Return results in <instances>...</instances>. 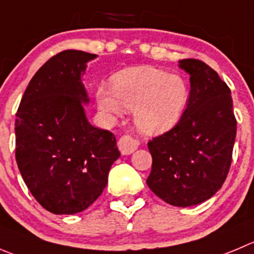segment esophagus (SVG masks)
Here are the masks:
<instances>
[{
	"label": "esophagus",
	"mask_w": 254,
	"mask_h": 254,
	"mask_svg": "<svg viewBox=\"0 0 254 254\" xmlns=\"http://www.w3.org/2000/svg\"><path fill=\"white\" fill-rule=\"evenodd\" d=\"M118 146H119V150L122 151L123 155H127V154H131L132 151L138 149L139 143L129 135H123L118 141Z\"/></svg>",
	"instance_id": "1"
}]
</instances>
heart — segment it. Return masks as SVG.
<instances>
[{
    "mask_svg": "<svg viewBox=\"0 0 254 254\" xmlns=\"http://www.w3.org/2000/svg\"><path fill=\"white\" fill-rule=\"evenodd\" d=\"M99 108L119 115L123 108L132 110L135 124L145 134H160L172 129L186 111L189 85L182 75L150 66L131 67L118 72L111 90L96 91Z\"/></svg>",
    "mask_w": 254,
    "mask_h": 254,
    "instance_id": "1",
    "label": "heart"
}]
</instances>
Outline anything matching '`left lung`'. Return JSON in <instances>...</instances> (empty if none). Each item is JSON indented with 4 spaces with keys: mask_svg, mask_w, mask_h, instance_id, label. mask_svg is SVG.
<instances>
[{
    "mask_svg": "<svg viewBox=\"0 0 254 254\" xmlns=\"http://www.w3.org/2000/svg\"><path fill=\"white\" fill-rule=\"evenodd\" d=\"M190 75L186 111L169 131L149 140L153 158L146 184L175 207H190L214 195L232 163L237 120L228 85L200 60L184 59Z\"/></svg>",
    "mask_w": 254,
    "mask_h": 254,
    "instance_id": "1",
    "label": "left lung"
}]
</instances>
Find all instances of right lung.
Returning <instances> with one entry per match:
<instances>
[{"mask_svg": "<svg viewBox=\"0 0 254 254\" xmlns=\"http://www.w3.org/2000/svg\"><path fill=\"white\" fill-rule=\"evenodd\" d=\"M94 54L66 50L40 67L16 113V162L28 190L54 214L92 204L120 156L113 132L87 122L81 75Z\"/></svg>", "mask_w": 254, "mask_h": 254, "instance_id": "right-lung-1", "label": "right lung"}]
</instances>
